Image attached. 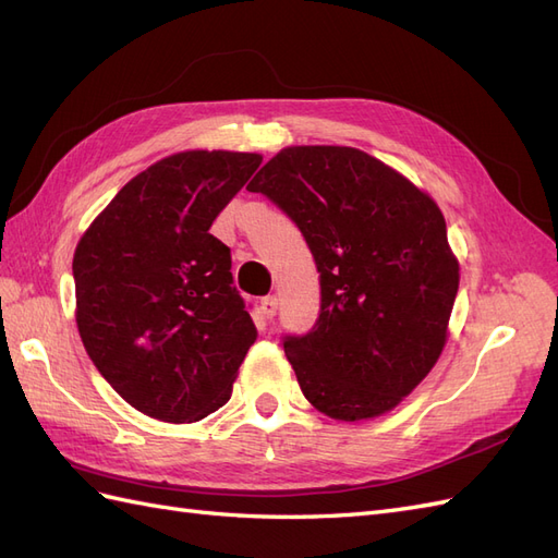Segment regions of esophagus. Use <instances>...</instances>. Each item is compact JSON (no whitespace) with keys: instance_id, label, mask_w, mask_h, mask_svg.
<instances>
[{"instance_id":"1","label":"esophagus","mask_w":558,"mask_h":558,"mask_svg":"<svg viewBox=\"0 0 558 558\" xmlns=\"http://www.w3.org/2000/svg\"><path fill=\"white\" fill-rule=\"evenodd\" d=\"M277 310H279V300L277 295H267L260 300V314L265 318H275L277 316Z\"/></svg>"}]
</instances>
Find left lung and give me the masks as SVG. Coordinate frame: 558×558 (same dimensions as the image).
<instances>
[{
	"mask_svg": "<svg viewBox=\"0 0 558 558\" xmlns=\"http://www.w3.org/2000/svg\"><path fill=\"white\" fill-rule=\"evenodd\" d=\"M246 191L300 228L320 275L314 328L283 337L302 393L340 421L393 410L440 359L459 293L440 207L351 146L283 148Z\"/></svg>",
	"mask_w": 558,
	"mask_h": 558,
	"instance_id": "obj_1",
	"label": "left lung"
}]
</instances>
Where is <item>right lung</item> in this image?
I'll return each mask as SVG.
<instances>
[{
  "label": "right lung",
  "instance_id": "obj_1",
  "mask_svg": "<svg viewBox=\"0 0 558 558\" xmlns=\"http://www.w3.org/2000/svg\"><path fill=\"white\" fill-rule=\"evenodd\" d=\"M260 162L232 150L162 158L118 191L76 246L83 347L146 416L193 424L223 408L256 342L230 248L209 228Z\"/></svg>",
  "mask_w": 558,
  "mask_h": 558
}]
</instances>
